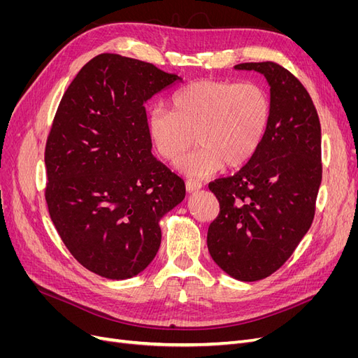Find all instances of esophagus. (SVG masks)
Instances as JSON below:
<instances>
[{
  "instance_id": "obj_1",
  "label": "esophagus",
  "mask_w": 358,
  "mask_h": 358,
  "mask_svg": "<svg viewBox=\"0 0 358 358\" xmlns=\"http://www.w3.org/2000/svg\"><path fill=\"white\" fill-rule=\"evenodd\" d=\"M185 188H187V191L188 192H196V191H200L201 188H203V185L200 182H197V180H187V183H185Z\"/></svg>"
}]
</instances>
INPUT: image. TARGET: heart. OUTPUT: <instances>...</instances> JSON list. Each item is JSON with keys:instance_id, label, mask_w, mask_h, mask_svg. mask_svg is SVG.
Wrapping results in <instances>:
<instances>
[{"instance_id": "heart-1", "label": "heart", "mask_w": 358, "mask_h": 358, "mask_svg": "<svg viewBox=\"0 0 358 358\" xmlns=\"http://www.w3.org/2000/svg\"><path fill=\"white\" fill-rule=\"evenodd\" d=\"M173 110L157 106L148 133L161 158L177 161L196 136L199 148L178 162L179 171L208 178L224 164L242 167L262 148L272 121V101L257 82L199 80L171 99Z\"/></svg>"}]
</instances>
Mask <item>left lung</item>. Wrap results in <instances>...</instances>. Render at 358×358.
Returning <instances> with one entry per match:
<instances>
[{
  "mask_svg": "<svg viewBox=\"0 0 358 358\" xmlns=\"http://www.w3.org/2000/svg\"><path fill=\"white\" fill-rule=\"evenodd\" d=\"M234 70L264 76L272 121L254 158L209 185L220 215L208 248L227 275L254 282L276 272L310 229L322 178L321 125L305 86L284 67L245 62Z\"/></svg>",
  "mask_w": 358,
  "mask_h": 358,
  "instance_id": "1",
  "label": "left lung"
}]
</instances>
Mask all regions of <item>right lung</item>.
<instances>
[{"instance_id":"right-lung-1","label":"right lung","mask_w":358,"mask_h":358,"mask_svg":"<svg viewBox=\"0 0 358 358\" xmlns=\"http://www.w3.org/2000/svg\"><path fill=\"white\" fill-rule=\"evenodd\" d=\"M183 79L154 64L101 53L64 94L48 137L46 203L78 262L107 279L138 275L161 245L159 221L185 183L150 149L145 104Z\"/></svg>"}]
</instances>
